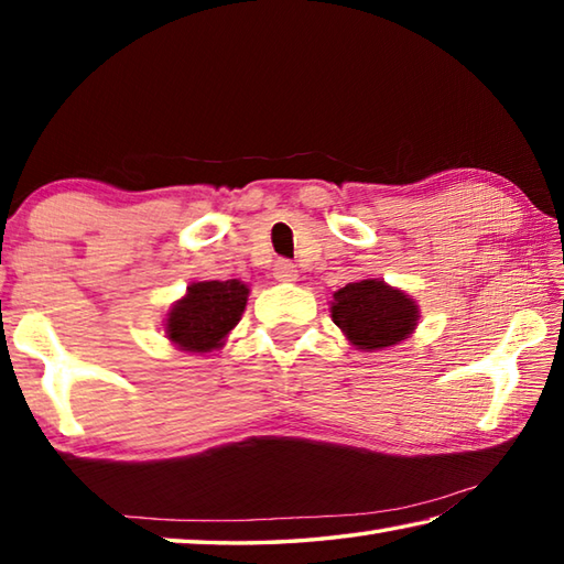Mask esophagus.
<instances>
[{
  "instance_id": "esophagus-1",
  "label": "esophagus",
  "mask_w": 564,
  "mask_h": 564,
  "mask_svg": "<svg viewBox=\"0 0 564 564\" xmlns=\"http://www.w3.org/2000/svg\"><path fill=\"white\" fill-rule=\"evenodd\" d=\"M295 275H299V271H295V265L291 261H275L273 265V279L281 281V283H291L295 281Z\"/></svg>"
}]
</instances>
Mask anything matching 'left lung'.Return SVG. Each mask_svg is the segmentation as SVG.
<instances>
[{
  "label": "left lung",
  "instance_id": "8db88e82",
  "mask_svg": "<svg viewBox=\"0 0 564 564\" xmlns=\"http://www.w3.org/2000/svg\"><path fill=\"white\" fill-rule=\"evenodd\" d=\"M333 323L343 328L352 346L380 350L405 340L415 328L417 305L405 293L383 281L366 279L333 293Z\"/></svg>",
  "mask_w": 564,
  "mask_h": 564
}]
</instances>
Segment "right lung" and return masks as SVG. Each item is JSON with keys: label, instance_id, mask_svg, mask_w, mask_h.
Wrapping results in <instances>:
<instances>
[{"label": "right lung", "instance_id": "obj_1", "mask_svg": "<svg viewBox=\"0 0 564 564\" xmlns=\"http://www.w3.org/2000/svg\"><path fill=\"white\" fill-rule=\"evenodd\" d=\"M248 301V289L241 281H202L188 285V293L171 308L166 318V336L181 350L208 352L221 346Z\"/></svg>", "mask_w": 564, "mask_h": 564}]
</instances>
